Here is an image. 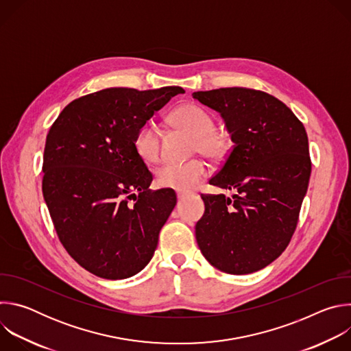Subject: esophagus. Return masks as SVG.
I'll list each match as a JSON object with an SVG mask.
<instances>
[{
	"mask_svg": "<svg viewBox=\"0 0 351 351\" xmlns=\"http://www.w3.org/2000/svg\"><path fill=\"white\" fill-rule=\"evenodd\" d=\"M176 195H178V199H183L186 195H187V193L186 191H176Z\"/></svg>",
	"mask_w": 351,
	"mask_h": 351,
	"instance_id": "1",
	"label": "esophagus"
}]
</instances>
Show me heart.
Here are the masks:
<instances>
[{"instance_id": "1", "label": "heart", "mask_w": 351, "mask_h": 351, "mask_svg": "<svg viewBox=\"0 0 351 351\" xmlns=\"http://www.w3.org/2000/svg\"><path fill=\"white\" fill-rule=\"evenodd\" d=\"M178 129L187 132L193 137V153H199L210 160H222L228 149V137L215 130L214 117L195 104L178 107L169 117ZM133 147L137 156L145 164H154L161 157V132L154 123H144L134 134ZM208 173L207 165L198 158L187 162H164L156 172L157 182L162 187L187 191L202 183Z\"/></svg>"}]
</instances>
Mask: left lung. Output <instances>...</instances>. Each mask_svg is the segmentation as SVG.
Wrapping results in <instances>:
<instances>
[{
  "label": "left lung",
  "mask_w": 351,
  "mask_h": 351,
  "mask_svg": "<svg viewBox=\"0 0 351 351\" xmlns=\"http://www.w3.org/2000/svg\"><path fill=\"white\" fill-rule=\"evenodd\" d=\"M193 98L221 114L234 143L210 179L234 194L202 195L197 244L222 272L260 271L285 252L295 230L311 175L307 132L280 99L260 90L226 87Z\"/></svg>",
  "instance_id": "left-lung-1"
}]
</instances>
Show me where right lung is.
<instances>
[{
    "label": "right lung",
    "mask_w": 351,
    "mask_h": 351,
    "mask_svg": "<svg viewBox=\"0 0 351 351\" xmlns=\"http://www.w3.org/2000/svg\"><path fill=\"white\" fill-rule=\"evenodd\" d=\"M180 93L179 86L99 90L73 99L47 134L45 204L68 254L95 276L130 278L154 256L176 194L148 189L153 175L133 138Z\"/></svg>",
    "instance_id": "1"
}]
</instances>
